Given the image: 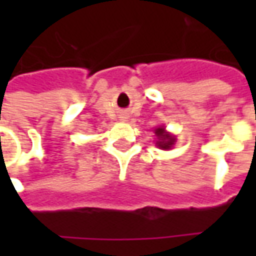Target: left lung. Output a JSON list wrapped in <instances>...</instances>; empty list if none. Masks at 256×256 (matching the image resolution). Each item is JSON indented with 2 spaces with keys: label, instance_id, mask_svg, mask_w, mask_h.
<instances>
[{
  "label": "left lung",
  "instance_id": "obj_1",
  "mask_svg": "<svg viewBox=\"0 0 256 256\" xmlns=\"http://www.w3.org/2000/svg\"><path fill=\"white\" fill-rule=\"evenodd\" d=\"M156 136H158V146L162 148V150H168L172 144H174V138H172L170 134L164 133V130L163 128H156L155 130Z\"/></svg>",
  "mask_w": 256,
  "mask_h": 256
}]
</instances>
